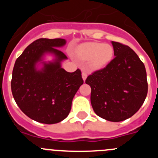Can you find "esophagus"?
I'll return each instance as SVG.
<instances>
[{
  "instance_id": "obj_1",
  "label": "esophagus",
  "mask_w": 158,
  "mask_h": 158,
  "mask_svg": "<svg viewBox=\"0 0 158 158\" xmlns=\"http://www.w3.org/2000/svg\"><path fill=\"white\" fill-rule=\"evenodd\" d=\"M87 73H86V71L83 70L82 71V78H83L84 81H85L86 77H87Z\"/></svg>"
}]
</instances>
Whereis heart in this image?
Masks as SVG:
<instances>
[{"mask_svg":"<svg viewBox=\"0 0 158 158\" xmlns=\"http://www.w3.org/2000/svg\"><path fill=\"white\" fill-rule=\"evenodd\" d=\"M113 48L109 44L100 43H84L77 49V56L82 60H91V66L100 69L105 66L113 57Z\"/></svg>","mask_w":158,"mask_h":158,"instance_id":"b5f03b06","label":"heart"}]
</instances>
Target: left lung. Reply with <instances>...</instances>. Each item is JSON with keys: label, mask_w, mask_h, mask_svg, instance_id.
Masks as SVG:
<instances>
[{"label": "left lung", "mask_w": 158, "mask_h": 158, "mask_svg": "<svg viewBox=\"0 0 158 158\" xmlns=\"http://www.w3.org/2000/svg\"><path fill=\"white\" fill-rule=\"evenodd\" d=\"M115 58L104 68L88 76L91 104L98 116L120 122L134 115L144 103L148 92L143 62L128 46L111 42Z\"/></svg>", "instance_id": "8db88e82"}]
</instances>
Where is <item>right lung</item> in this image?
Segmentation results:
<instances>
[{
	"label": "right lung",
	"mask_w": 158,
	"mask_h": 158,
	"mask_svg": "<svg viewBox=\"0 0 158 158\" xmlns=\"http://www.w3.org/2000/svg\"><path fill=\"white\" fill-rule=\"evenodd\" d=\"M65 44L63 39H39L31 43L16 59L12 70L11 89L16 104L29 118L54 124L65 119L72 100L84 83L79 69L69 73L61 67L67 57L56 47ZM46 52L54 53V63L45 64L41 71L35 65Z\"/></svg>",
	"instance_id": "obj_1"
}]
</instances>
